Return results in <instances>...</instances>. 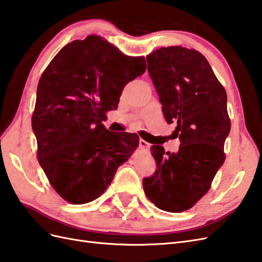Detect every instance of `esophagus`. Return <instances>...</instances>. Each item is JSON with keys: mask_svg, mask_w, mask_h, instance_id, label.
I'll list each match as a JSON object with an SVG mask.
<instances>
[{"mask_svg": "<svg viewBox=\"0 0 262 262\" xmlns=\"http://www.w3.org/2000/svg\"><path fill=\"white\" fill-rule=\"evenodd\" d=\"M139 147L142 150H148L149 149V143H147L144 139H139Z\"/></svg>", "mask_w": 262, "mask_h": 262, "instance_id": "esophagus-1", "label": "esophagus"}]
</instances>
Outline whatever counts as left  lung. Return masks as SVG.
<instances>
[{"instance_id":"1","label":"left lung","mask_w":262,"mask_h":262,"mask_svg":"<svg viewBox=\"0 0 262 262\" xmlns=\"http://www.w3.org/2000/svg\"><path fill=\"white\" fill-rule=\"evenodd\" d=\"M146 59L166 122H177L172 135L180 145L177 152L166 155L163 146H151L157 169L143 179L144 191L159 209L182 212L209 190L225 162L224 146L231 127L227 94L198 51L169 46Z\"/></svg>"}]
</instances>
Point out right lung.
Instances as JSON below:
<instances>
[{
    "label": "right lung",
    "instance_id": "right-lung-1",
    "mask_svg": "<svg viewBox=\"0 0 262 262\" xmlns=\"http://www.w3.org/2000/svg\"><path fill=\"white\" fill-rule=\"evenodd\" d=\"M145 57L127 56L97 35L65 45L37 85L32 128L37 159L55 191L82 205L106 190L139 144L137 134L105 128L126 84L143 75Z\"/></svg>",
    "mask_w": 262,
    "mask_h": 262
}]
</instances>
